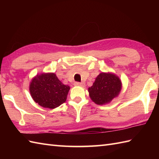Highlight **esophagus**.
<instances>
[{"label": "esophagus", "instance_id": "1", "mask_svg": "<svg viewBox=\"0 0 159 159\" xmlns=\"http://www.w3.org/2000/svg\"><path fill=\"white\" fill-rule=\"evenodd\" d=\"M75 85L80 86V87H85V84L84 83H75Z\"/></svg>", "mask_w": 159, "mask_h": 159}]
</instances>
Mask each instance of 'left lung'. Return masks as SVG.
Returning a JSON list of instances; mask_svg holds the SVG:
<instances>
[{
    "label": "left lung",
    "mask_w": 159,
    "mask_h": 159,
    "mask_svg": "<svg viewBox=\"0 0 159 159\" xmlns=\"http://www.w3.org/2000/svg\"><path fill=\"white\" fill-rule=\"evenodd\" d=\"M122 83L119 76L112 72H101L93 85L88 88L89 97L94 103L103 105L111 102L121 92Z\"/></svg>",
    "instance_id": "left-lung-1"
}]
</instances>
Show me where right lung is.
I'll return each mask as SVG.
<instances>
[{
  "label": "right lung",
  "mask_w": 159,
  "mask_h": 159,
  "mask_svg": "<svg viewBox=\"0 0 159 159\" xmlns=\"http://www.w3.org/2000/svg\"><path fill=\"white\" fill-rule=\"evenodd\" d=\"M70 87L64 85L53 72L38 74L31 79L29 92L39 106L53 109L66 101Z\"/></svg>",
  "instance_id": "obj_1"
}]
</instances>
